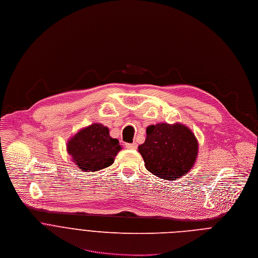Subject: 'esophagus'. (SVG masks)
Masks as SVG:
<instances>
[{"mask_svg":"<svg viewBox=\"0 0 258 258\" xmlns=\"http://www.w3.org/2000/svg\"><path fill=\"white\" fill-rule=\"evenodd\" d=\"M125 147L128 148V149H136L137 144H136V143H126V144H125Z\"/></svg>","mask_w":258,"mask_h":258,"instance_id":"obj_1","label":"esophagus"}]
</instances>
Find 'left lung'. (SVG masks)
<instances>
[{
  "label": "left lung",
  "mask_w": 258,
  "mask_h": 258,
  "mask_svg": "<svg viewBox=\"0 0 258 258\" xmlns=\"http://www.w3.org/2000/svg\"><path fill=\"white\" fill-rule=\"evenodd\" d=\"M138 151L148 172L173 181L194 167L198 141L192 130L182 123H158L146 128L145 141L138 146Z\"/></svg>",
  "instance_id": "8db88e82"
}]
</instances>
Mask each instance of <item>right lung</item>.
<instances>
[{
  "instance_id": "right-lung-1",
  "label": "right lung",
  "mask_w": 258,
  "mask_h": 258,
  "mask_svg": "<svg viewBox=\"0 0 258 258\" xmlns=\"http://www.w3.org/2000/svg\"><path fill=\"white\" fill-rule=\"evenodd\" d=\"M72 162L83 172H96L114 164L122 149L117 138L110 136L108 127L93 123L77 131L67 141Z\"/></svg>"
}]
</instances>
